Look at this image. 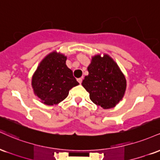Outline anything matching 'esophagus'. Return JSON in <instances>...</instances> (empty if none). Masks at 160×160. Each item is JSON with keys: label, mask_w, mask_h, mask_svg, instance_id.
<instances>
[{"label": "esophagus", "mask_w": 160, "mask_h": 160, "mask_svg": "<svg viewBox=\"0 0 160 160\" xmlns=\"http://www.w3.org/2000/svg\"><path fill=\"white\" fill-rule=\"evenodd\" d=\"M78 81L79 83H81L82 81V78H78Z\"/></svg>", "instance_id": "esophagus-1"}]
</instances>
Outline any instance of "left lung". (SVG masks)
Returning a JSON list of instances; mask_svg holds the SVG:
<instances>
[{
	"label": "left lung",
	"mask_w": 160,
	"mask_h": 160,
	"mask_svg": "<svg viewBox=\"0 0 160 160\" xmlns=\"http://www.w3.org/2000/svg\"><path fill=\"white\" fill-rule=\"evenodd\" d=\"M87 70L89 75L82 85L91 100L104 109L115 107L123 97L126 87V78L115 62L107 55L95 56Z\"/></svg>",
	"instance_id": "obj_1"
}]
</instances>
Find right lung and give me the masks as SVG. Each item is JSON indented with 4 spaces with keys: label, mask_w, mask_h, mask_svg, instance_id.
Masks as SVG:
<instances>
[{
    "label": "right lung",
    "mask_w": 160,
    "mask_h": 160,
    "mask_svg": "<svg viewBox=\"0 0 160 160\" xmlns=\"http://www.w3.org/2000/svg\"><path fill=\"white\" fill-rule=\"evenodd\" d=\"M66 57L52 52L40 62L32 78L34 94L47 105L57 104L68 95L79 82L66 65Z\"/></svg>",
    "instance_id": "add662e5"
}]
</instances>
